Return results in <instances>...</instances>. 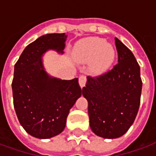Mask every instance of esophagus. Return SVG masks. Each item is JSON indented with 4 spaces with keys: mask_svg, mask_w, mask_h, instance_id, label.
Instances as JSON below:
<instances>
[{
    "mask_svg": "<svg viewBox=\"0 0 156 156\" xmlns=\"http://www.w3.org/2000/svg\"><path fill=\"white\" fill-rule=\"evenodd\" d=\"M86 77L85 76H83V75H82L79 77V79H78V83H79V85L81 88H83L84 86H85L86 83Z\"/></svg>",
    "mask_w": 156,
    "mask_h": 156,
    "instance_id": "34e87169",
    "label": "esophagus"
}]
</instances>
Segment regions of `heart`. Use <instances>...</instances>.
Segmentation results:
<instances>
[{
  "label": "heart",
  "mask_w": 156,
  "mask_h": 156,
  "mask_svg": "<svg viewBox=\"0 0 156 156\" xmlns=\"http://www.w3.org/2000/svg\"><path fill=\"white\" fill-rule=\"evenodd\" d=\"M75 55L80 62H90L91 72L101 74L112 65L116 57V50L102 38L89 37L78 41L75 46Z\"/></svg>",
  "instance_id": "b5f03b06"
}]
</instances>
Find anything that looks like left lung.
Segmentation results:
<instances>
[{
  "label": "left lung",
  "instance_id": "1",
  "mask_svg": "<svg viewBox=\"0 0 156 156\" xmlns=\"http://www.w3.org/2000/svg\"><path fill=\"white\" fill-rule=\"evenodd\" d=\"M115 43L118 63L101 76H88L82 90L89 103L90 127L104 139H116L127 133L139 112L142 91L137 60L117 38Z\"/></svg>",
  "mask_w": 156,
  "mask_h": 156
}]
</instances>
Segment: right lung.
<instances>
[{
    "instance_id": "obj_1",
    "label": "right lung",
    "mask_w": 156,
    "mask_h": 156,
    "mask_svg": "<svg viewBox=\"0 0 156 156\" xmlns=\"http://www.w3.org/2000/svg\"><path fill=\"white\" fill-rule=\"evenodd\" d=\"M67 35L48 34L25 48L14 66L13 105L22 127L40 139L64 130L70 109L81 96L78 78L62 80L47 73L42 56L49 50L63 54Z\"/></svg>"
}]
</instances>
